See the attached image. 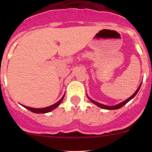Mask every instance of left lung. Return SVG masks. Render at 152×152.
Returning <instances> with one entry per match:
<instances>
[{"mask_svg": "<svg viewBox=\"0 0 152 152\" xmlns=\"http://www.w3.org/2000/svg\"><path fill=\"white\" fill-rule=\"evenodd\" d=\"M140 86H141V84H140V86H139L138 88L137 89V90H136V91H135V93H134V94H133L132 96H131V97H129V99H127L126 101H124V102H121V103H120V104H117V105H115V106H112V107H111V106H107V105L102 104L99 103V102H95V101L92 100V99H90V100L91 101V102H93V104H95L97 105L98 107H101V108L105 109V110H118V109H120L121 107H123V106L125 105L126 104L128 103V102H129V101L131 100V99H132L133 98H134V96H136V94H137V92H138L139 90H140Z\"/></svg>", "mask_w": 152, "mask_h": 152, "instance_id": "obj_1", "label": "left lung"}]
</instances>
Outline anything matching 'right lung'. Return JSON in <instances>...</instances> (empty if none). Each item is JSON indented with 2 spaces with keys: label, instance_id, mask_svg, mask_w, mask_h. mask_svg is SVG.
I'll return each mask as SVG.
<instances>
[{
  "label": "right lung",
  "instance_id": "right-lung-1",
  "mask_svg": "<svg viewBox=\"0 0 152 152\" xmlns=\"http://www.w3.org/2000/svg\"><path fill=\"white\" fill-rule=\"evenodd\" d=\"M64 96L62 98V99H60V100L58 102H56V104H54L51 105V106H49V107H45V108H32V107H26V106H23L25 108H26L27 110H30V111H31L32 113H48V112H50L51 110H53V109L56 108V107H58L59 104H60V103L62 102V101L64 99Z\"/></svg>",
  "mask_w": 152,
  "mask_h": 152
}]
</instances>
